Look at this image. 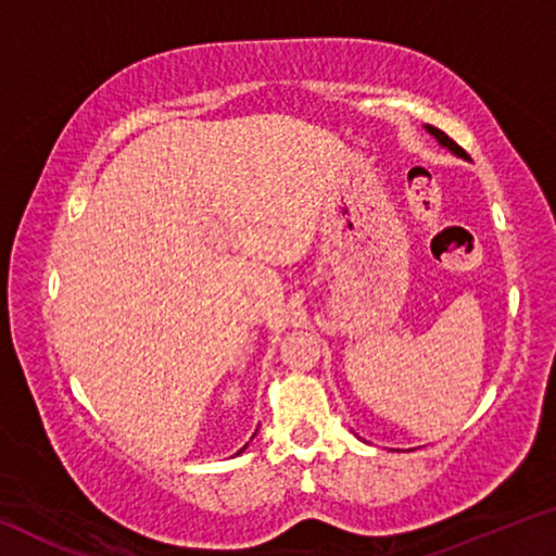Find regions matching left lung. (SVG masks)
Returning a JSON list of instances; mask_svg holds the SVG:
<instances>
[{
	"label": "left lung",
	"instance_id": "left-lung-1",
	"mask_svg": "<svg viewBox=\"0 0 556 556\" xmlns=\"http://www.w3.org/2000/svg\"><path fill=\"white\" fill-rule=\"evenodd\" d=\"M427 129L431 131V135H434L437 139H439V144L441 147H446V149H451V152H454L456 156H464V159H468V154L464 152V149H460L456 142H454V139H451L448 135H444V131H441V129H437V127H431V125H427Z\"/></svg>",
	"mask_w": 556,
	"mask_h": 556
}]
</instances>
